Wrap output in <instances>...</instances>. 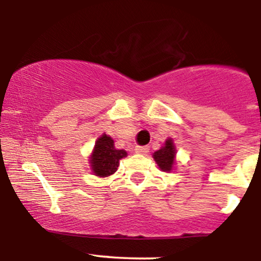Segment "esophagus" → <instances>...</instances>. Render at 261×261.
Here are the masks:
<instances>
[{
    "mask_svg": "<svg viewBox=\"0 0 261 261\" xmlns=\"http://www.w3.org/2000/svg\"><path fill=\"white\" fill-rule=\"evenodd\" d=\"M135 151L141 154H147L149 152V147L148 146H137V147L135 148Z\"/></svg>",
    "mask_w": 261,
    "mask_h": 261,
    "instance_id": "34e87169",
    "label": "esophagus"
}]
</instances>
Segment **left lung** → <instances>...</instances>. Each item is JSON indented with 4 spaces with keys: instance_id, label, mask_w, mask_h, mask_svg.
<instances>
[{
    "instance_id": "8db88e82",
    "label": "left lung",
    "mask_w": 261,
    "mask_h": 261,
    "mask_svg": "<svg viewBox=\"0 0 261 261\" xmlns=\"http://www.w3.org/2000/svg\"><path fill=\"white\" fill-rule=\"evenodd\" d=\"M174 157H175V148L173 145L172 140H167L166 145L161 149L155 151L153 153L154 161L157 162L158 167L163 170V172H170L174 164Z\"/></svg>"
}]
</instances>
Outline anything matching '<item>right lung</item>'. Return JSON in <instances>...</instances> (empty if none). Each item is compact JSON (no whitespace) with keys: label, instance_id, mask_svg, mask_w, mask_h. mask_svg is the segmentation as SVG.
I'll list each match as a JSON object with an SVG mask.
<instances>
[{"label":"right lung","instance_id":"add662e5","mask_svg":"<svg viewBox=\"0 0 261 261\" xmlns=\"http://www.w3.org/2000/svg\"><path fill=\"white\" fill-rule=\"evenodd\" d=\"M127 153L124 149H116L114 140L106 134L99 137L95 142L94 151L91 155V167L97 176H108L114 174L119 167L121 158L126 157Z\"/></svg>","mask_w":261,"mask_h":261}]
</instances>
